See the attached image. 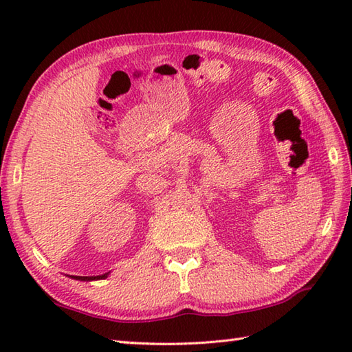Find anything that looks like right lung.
Wrapping results in <instances>:
<instances>
[{
	"mask_svg": "<svg viewBox=\"0 0 352 352\" xmlns=\"http://www.w3.org/2000/svg\"><path fill=\"white\" fill-rule=\"evenodd\" d=\"M107 274H102V275H96V276H72V278L76 280H81V281H87V280H100V278H106Z\"/></svg>",
	"mask_w": 352,
	"mask_h": 352,
	"instance_id": "obj_1",
	"label": "right lung"
}]
</instances>
